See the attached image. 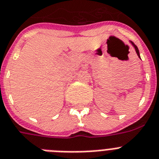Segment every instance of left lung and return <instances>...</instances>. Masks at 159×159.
<instances>
[{"mask_svg": "<svg viewBox=\"0 0 159 159\" xmlns=\"http://www.w3.org/2000/svg\"><path fill=\"white\" fill-rule=\"evenodd\" d=\"M132 43V45H133V48H135V51H136V52H137V56H138V57H139V58H141V57H140V53H139V50H138V48H137V47L136 46L135 44H134V43H133V42H130Z\"/></svg>", "mask_w": 159, "mask_h": 159, "instance_id": "1", "label": "left lung"}]
</instances>
